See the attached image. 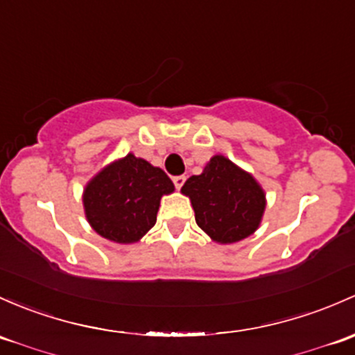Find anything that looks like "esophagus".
Masks as SVG:
<instances>
[{"label":"esophagus","mask_w":355,"mask_h":355,"mask_svg":"<svg viewBox=\"0 0 355 355\" xmlns=\"http://www.w3.org/2000/svg\"><path fill=\"white\" fill-rule=\"evenodd\" d=\"M173 184H175V187L180 190L182 185L185 184V177H184V175H178V177H173Z\"/></svg>","instance_id":"34e87169"}]
</instances>
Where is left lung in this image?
Returning <instances> with one entry per match:
<instances>
[{"label":"left lung","instance_id":"8db88e82","mask_svg":"<svg viewBox=\"0 0 355 355\" xmlns=\"http://www.w3.org/2000/svg\"><path fill=\"white\" fill-rule=\"evenodd\" d=\"M196 212V223L212 241L236 243L259 230L266 212V190L252 173L223 155H214L202 173L182 187Z\"/></svg>","mask_w":355,"mask_h":355}]
</instances>
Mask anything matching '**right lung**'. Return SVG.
Returning a JSON list of instances; mask_svg holds the SVG:
<instances>
[{"mask_svg": "<svg viewBox=\"0 0 355 355\" xmlns=\"http://www.w3.org/2000/svg\"><path fill=\"white\" fill-rule=\"evenodd\" d=\"M175 185L158 166L132 153L103 166L83 190L93 231L114 243H136L155 226L159 200Z\"/></svg>", "mask_w": 355, "mask_h": 355, "instance_id": "obj_1", "label": "right lung"}]
</instances>
